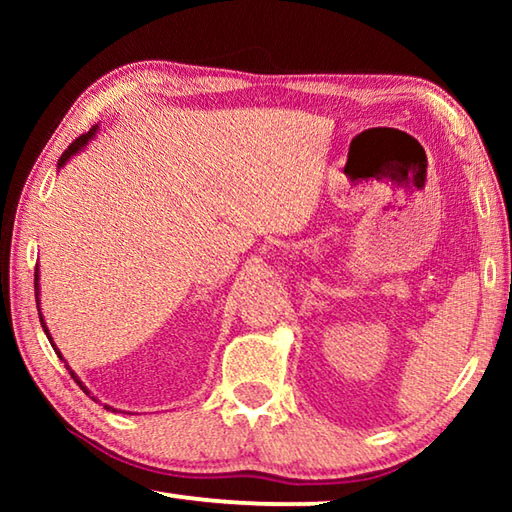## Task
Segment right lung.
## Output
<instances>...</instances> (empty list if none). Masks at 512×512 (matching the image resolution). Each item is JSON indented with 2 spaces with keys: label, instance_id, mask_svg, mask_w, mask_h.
<instances>
[{
  "label": "right lung",
  "instance_id": "obj_1",
  "mask_svg": "<svg viewBox=\"0 0 512 512\" xmlns=\"http://www.w3.org/2000/svg\"><path fill=\"white\" fill-rule=\"evenodd\" d=\"M94 135H97V126H94V128H90V131H88V133H85V135H81V137H76V140H74L72 144H69V146H67V151H65L63 155H60V160H58V167H63V164H65V162H67L69 158H72V155H76V153H79V151L83 149V146H85V144H88V142L92 140V137H94ZM38 296H40V284H38V266H36V302H38V311H40V300H38ZM40 325H42V329H45L47 339H49V343H51V334H49V329H47V325H45V320H42V314H40ZM51 345H54V343H51ZM54 350H56V354H58V357H60V359H63V354H60V352H58V348H56V345H54ZM69 375H72V377H74V381H76V384H79V386L83 388V391L90 395V391H88V388H85V386L81 384V381H79V377H76L72 370H69ZM108 409H110V406H108Z\"/></svg>",
  "mask_w": 512,
  "mask_h": 512
}]
</instances>
